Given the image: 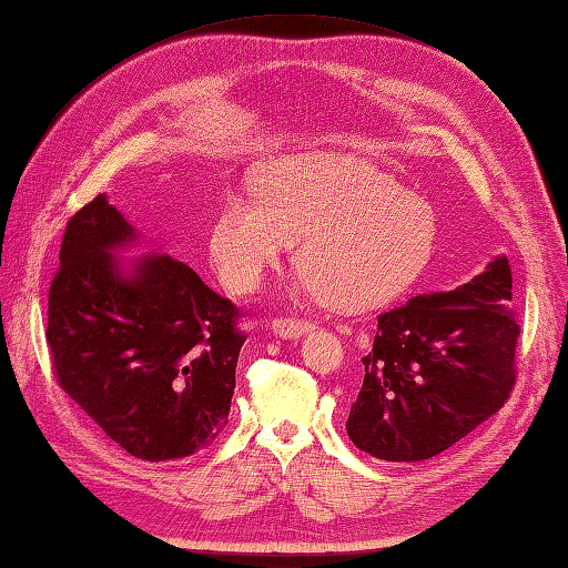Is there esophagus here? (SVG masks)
Instances as JSON below:
<instances>
[{
    "mask_svg": "<svg viewBox=\"0 0 568 568\" xmlns=\"http://www.w3.org/2000/svg\"><path fill=\"white\" fill-rule=\"evenodd\" d=\"M312 327H315V324L303 320V317H277V320H273V332L277 336H285V339H297V336H303Z\"/></svg>",
    "mask_w": 568,
    "mask_h": 568,
    "instance_id": "esophagus-1",
    "label": "esophagus"
}]
</instances>
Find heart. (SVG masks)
<instances>
[{"label": "heart", "instance_id": "obj_1", "mask_svg": "<svg viewBox=\"0 0 568 568\" xmlns=\"http://www.w3.org/2000/svg\"><path fill=\"white\" fill-rule=\"evenodd\" d=\"M297 239L295 261L310 295L339 310L381 305L427 263L429 204L352 155L307 153L275 161L258 200L229 195L214 216L210 253L229 291L253 293Z\"/></svg>", "mask_w": 568, "mask_h": 568}]
</instances>
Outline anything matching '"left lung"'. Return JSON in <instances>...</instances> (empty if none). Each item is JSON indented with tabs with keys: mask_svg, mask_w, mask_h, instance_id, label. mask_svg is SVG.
Wrapping results in <instances>:
<instances>
[{
	"mask_svg": "<svg viewBox=\"0 0 568 568\" xmlns=\"http://www.w3.org/2000/svg\"><path fill=\"white\" fill-rule=\"evenodd\" d=\"M517 336L505 256L456 291L383 312L361 358L348 439L381 462H425L449 449L510 400Z\"/></svg>",
	"mask_w": 568,
	"mask_h": 568,
	"instance_id": "left-lung-1",
	"label": "left lung"
}]
</instances>
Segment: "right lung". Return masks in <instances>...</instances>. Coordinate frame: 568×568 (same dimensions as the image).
Returning a JSON list of instances; mask_svg holds the SVG:
<instances>
[{"label": "right lung", "instance_id": "add662e5", "mask_svg": "<svg viewBox=\"0 0 568 568\" xmlns=\"http://www.w3.org/2000/svg\"><path fill=\"white\" fill-rule=\"evenodd\" d=\"M134 229L104 195L68 220L48 293L55 383L110 439L146 462L214 444L229 422L246 334L239 307L171 256L119 273Z\"/></svg>", "mask_w": 568, "mask_h": 568}]
</instances>
